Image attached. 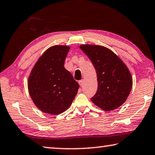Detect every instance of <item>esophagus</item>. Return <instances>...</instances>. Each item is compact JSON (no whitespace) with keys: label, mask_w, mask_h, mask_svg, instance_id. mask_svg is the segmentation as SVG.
<instances>
[{"label":"esophagus","mask_w":155,"mask_h":155,"mask_svg":"<svg viewBox=\"0 0 155 155\" xmlns=\"http://www.w3.org/2000/svg\"><path fill=\"white\" fill-rule=\"evenodd\" d=\"M78 83H79V85H81V87H83V85H84V80L79 81V82H78Z\"/></svg>","instance_id":"esophagus-1"}]
</instances>
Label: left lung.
I'll return each instance as SVG.
<instances>
[{
  "mask_svg": "<svg viewBox=\"0 0 155 155\" xmlns=\"http://www.w3.org/2000/svg\"><path fill=\"white\" fill-rule=\"evenodd\" d=\"M80 48L92 62L98 90L91 101L107 111L118 108L127 101L133 85L130 71L111 50L99 45L83 44Z\"/></svg>",
  "mask_w": 155,
  "mask_h": 155,
  "instance_id": "1",
  "label": "left lung"
}]
</instances>
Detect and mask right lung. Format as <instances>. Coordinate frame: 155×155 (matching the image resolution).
<instances>
[{"label":"right lung","instance_id":"obj_1","mask_svg":"<svg viewBox=\"0 0 155 155\" xmlns=\"http://www.w3.org/2000/svg\"><path fill=\"white\" fill-rule=\"evenodd\" d=\"M68 46L50 47L34 65L28 79L31 99L42 112L59 115L69 108L79 88L72 75L64 68Z\"/></svg>","mask_w":155,"mask_h":155}]
</instances>
